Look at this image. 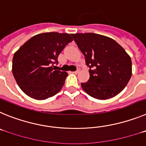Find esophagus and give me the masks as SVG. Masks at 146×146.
Instances as JSON below:
<instances>
[{
	"label": "esophagus",
	"mask_w": 146,
	"mask_h": 146,
	"mask_svg": "<svg viewBox=\"0 0 146 146\" xmlns=\"http://www.w3.org/2000/svg\"><path fill=\"white\" fill-rule=\"evenodd\" d=\"M80 69H77V70L74 71V72H72V73H74V74H77V73H79Z\"/></svg>",
	"instance_id": "1"
}]
</instances>
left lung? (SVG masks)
Masks as SVG:
<instances>
[{"instance_id":"8db88e82","label":"left lung","mask_w":146,"mask_h":146,"mask_svg":"<svg viewBox=\"0 0 146 146\" xmlns=\"http://www.w3.org/2000/svg\"><path fill=\"white\" fill-rule=\"evenodd\" d=\"M84 55L90 78L81 83L89 96L100 100L111 99L123 91L131 76V60L114 39L93 33L72 34Z\"/></svg>"}]
</instances>
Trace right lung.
<instances>
[{
    "instance_id": "add662e5",
    "label": "right lung",
    "mask_w": 146,
    "mask_h": 146,
    "mask_svg": "<svg viewBox=\"0 0 146 146\" xmlns=\"http://www.w3.org/2000/svg\"><path fill=\"white\" fill-rule=\"evenodd\" d=\"M73 38L57 32L37 34L15 52L12 73L22 91L32 99L44 100L54 96L65 83L67 72L55 70L54 64Z\"/></svg>"
}]
</instances>
